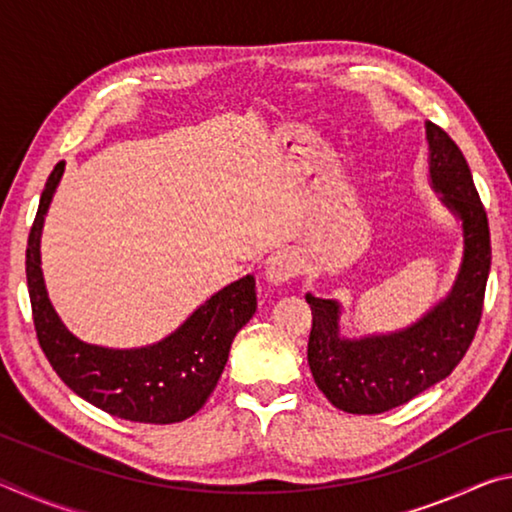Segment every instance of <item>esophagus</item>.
I'll list each match as a JSON object with an SVG mask.
<instances>
[{
	"label": "esophagus",
	"mask_w": 512,
	"mask_h": 512,
	"mask_svg": "<svg viewBox=\"0 0 512 512\" xmlns=\"http://www.w3.org/2000/svg\"><path fill=\"white\" fill-rule=\"evenodd\" d=\"M300 275V259L291 250H277L266 259V280L271 284H287Z\"/></svg>",
	"instance_id": "34e87169"
}]
</instances>
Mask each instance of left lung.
Wrapping results in <instances>:
<instances>
[{
  "label": "left lung",
  "mask_w": 512,
  "mask_h": 512,
  "mask_svg": "<svg viewBox=\"0 0 512 512\" xmlns=\"http://www.w3.org/2000/svg\"><path fill=\"white\" fill-rule=\"evenodd\" d=\"M427 140L431 183L463 221L461 273L447 300L420 323L400 334L361 341L339 336V305L334 300L307 296L314 316L307 345L311 375L327 400L345 413L391 411L449 377L470 350L481 323L492 259L488 214L452 137L427 121Z\"/></svg>",
  "instance_id": "left-lung-1"
}]
</instances>
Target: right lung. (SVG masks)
I'll use <instances>...</instances> for the list:
<instances>
[{"mask_svg": "<svg viewBox=\"0 0 512 512\" xmlns=\"http://www.w3.org/2000/svg\"><path fill=\"white\" fill-rule=\"evenodd\" d=\"M65 162L42 189L27 244V284L38 343L56 375L117 418L149 424L183 422L212 395L237 332L257 309L255 277L246 275L198 307L169 339L140 350H108L69 334L47 298L40 271V232Z\"/></svg>", "mask_w": 512, "mask_h": 512, "instance_id": "obj_1", "label": "right lung"}]
</instances>
